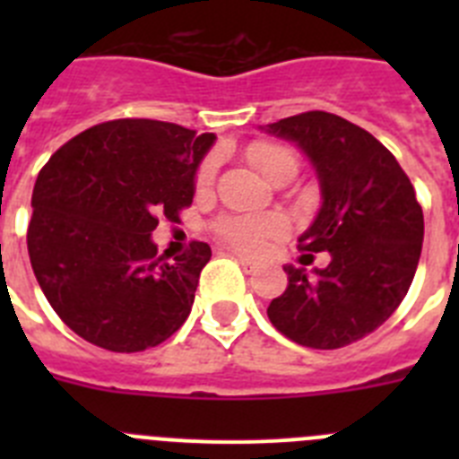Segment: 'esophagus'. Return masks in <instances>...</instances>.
<instances>
[{
  "mask_svg": "<svg viewBox=\"0 0 459 459\" xmlns=\"http://www.w3.org/2000/svg\"><path fill=\"white\" fill-rule=\"evenodd\" d=\"M238 264H241L246 271H255V266H257V264H255V262H253V259L243 257V255H238Z\"/></svg>",
  "mask_w": 459,
  "mask_h": 459,
  "instance_id": "34e87169",
  "label": "esophagus"
}]
</instances>
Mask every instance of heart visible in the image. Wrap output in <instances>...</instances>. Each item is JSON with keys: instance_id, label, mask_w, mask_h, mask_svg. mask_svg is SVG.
Returning <instances> with one entry per match:
<instances>
[{"instance_id": "obj_1", "label": "heart", "mask_w": 459, "mask_h": 459, "mask_svg": "<svg viewBox=\"0 0 459 459\" xmlns=\"http://www.w3.org/2000/svg\"><path fill=\"white\" fill-rule=\"evenodd\" d=\"M248 153L255 168L264 174L266 179H269L280 165H296L294 153L290 149L280 147V144H255V147H250ZM213 179H216V163L206 160L200 168V172H197V190H209ZM285 221L280 216L225 218L221 222V234L232 246H237V248L255 253V250L264 248V243L269 238L285 232Z\"/></svg>"}]
</instances>
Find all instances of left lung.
Returning <instances> with one entry per match:
<instances>
[{
	"label": "left lung",
	"instance_id": "1",
	"mask_svg": "<svg viewBox=\"0 0 459 459\" xmlns=\"http://www.w3.org/2000/svg\"><path fill=\"white\" fill-rule=\"evenodd\" d=\"M259 131L301 149L322 206L299 248L328 253L326 269L282 266L287 290L266 310L280 333L312 350L366 338L407 296L423 248V209L391 152L331 112H303ZM312 257V255H306Z\"/></svg>",
	"mask_w": 459,
	"mask_h": 459
}]
</instances>
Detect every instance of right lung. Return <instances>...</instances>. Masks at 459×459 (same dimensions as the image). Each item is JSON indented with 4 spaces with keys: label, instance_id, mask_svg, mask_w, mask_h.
I'll return each mask as SVG.
<instances>
[{
    "label": "right lung",
    "instance_id": "1",
    "mask_svg": "<svg viewBox=\"0 0 459 459\" xmlns=\"http://www.w3.org/2000/svg\"><path fill=\"white\" fill-rule=\"evenodd\" d=\"M216 142L153 119H117L66 142L39 172L27 250L40 290L71 331L109 351L165 342L188 319L202 241L163 262L158 218L179 221Z\"/></svg>",
    "mask_w": 459,
    "mask_h": 459
}]
</instances>
